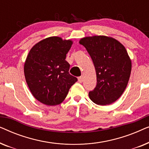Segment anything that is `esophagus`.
<instances>
[{"label":"esophagus","instance_id":"obj_1","mask_svg":"<svg viewBox=\"0 0 149 149\" xmlns=\"http://www.w3.org/2000/svg\"><path fill=\"white\" fill-rule=\"evenodd\" d=\"M78 81L79 83H82L83 81V77L82 76L78 77Z\"/></svg>","mask_w":149,"mask_h":149}]
</instances>
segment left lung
<instances>
[{"label":"left lung","instance_id":"obj_1","mask_svg":"<svg viewBox=\"0 0 149 149\" xmlns=\"http://www.w3.org/2000/svg\"><path fill=\"white\" fill-rule=\"evenodd\" d=\"M79 43L90 55L96 72V87L89 92V98L102 106L115 102L123 94L131 74L132 61L125 47L104 35L86 36Z\"/></svg>","mask_w":149,"mask_h":149}]
</instances>
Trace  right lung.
<instances>
[{
    "label": "right lung",
    "mask_w": 149,
    "mask_h": 149,
    "mask_svg": "<svg viewBox=\"0 0 149 149\" xmlns=\"http://www.w3.org/2000/svg\"><path fill=\"white\" fill-rule=\"evenodd\" d=\"M72 43L71 40L51 36L38 42L28 53L24 75L32 95L40 102L60 104L77 81L69 74L70 64L65 60Z\"/></svg>",
    "instance_id": "add662e5"
}]
</instances>
